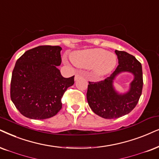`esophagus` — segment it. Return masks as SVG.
I'll return each mask as SVG.
<instances>
[{
    "label": "esophagus",
    "mask_w": 159,
    "mask_h": 159,
    "mask_svg": "<svg viewBox=\"0 0 159 159\" xmlns=\"http://www.w3.org/2000/svg\"><path fill=\"white\" fill-rule=\"evenodd\" d=\"M81 75L80 73H76L75 75V81L77 79H78V78H79L80 77H81Z\"/></svg>",
    "instance_id": "1"
}]
</instances>
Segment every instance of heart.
I'll return each instance as SVG.
<instances>
[{"instance_id": "heart-1", "label": "heart", "mask_w": 159, "mask_h": 159, "mask_svg": "<svg viewBox=\"0 0 159 159\" xmlns=\"http://www.w3.org/2000/svg\"><path fill=\"white\" fill-rule=\"evenodd\" d=\"M73 63L78 67L93 70L95 77L100 78L108 75L116 65L115 54L108 53L102 48H92L75 51L70 55Z\"/></svg>"}]
</instances>
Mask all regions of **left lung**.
<instances>
[{"label": "left lung", "mask_w": 159, "mask_h": 159, "mask_svg": "<svg viewBox=\"0 0 159 159\" xmlns=\"http://www.w3.org/2000/svg\"><path fill=\"white\" fill-rule=\"evenodd\" d=\"M118 65L109 77L99 82L89 81L86 98L89 107L97 115L105 119H116L130 113L138 103L143 86L142 65L134 56L125 51H115ZM122 71L134 75L129 92L119 94L113 83L116 76Z\"/></svg>", "instance_id": "left-lung-1"}]
</instances>
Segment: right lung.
<instances>
[{"label":"right lung","mask_w":159,"mask_h":159,"mask_svg":"<svg viewBox=\"0 0 159 159\" xmlns=\"http://www.w3.org/2000/svg\"><path fill=\"white\" fill-rule=\"evenodd\" d=\"M61 48L41 45L25 51L16 61L10 87L11 101L26 117L45 120L62 107L61 98L74 84V75L64 78L57 68Z\"/></svg>","instance_id":"add662e5"}]
</instances>
